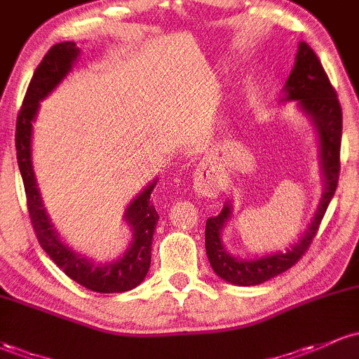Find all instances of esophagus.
I'll return each instance as SVG.
<instances>
[{"label":"esophagus","mask_w":359,"mask_h":359,"mask_svg":"<svg viewBox=\"0 0 359 359\" xmlns=\"http://www.w3.org/2000/svg\"><path fill=\"white\" fill-rule=\"evenodd\" d=\"M195 191L202 196H217L221 191L217 180L212 178L209 175L196 176L195 178Z\"/></svg>","instance_id":"esophagus-1"}]
</instances>
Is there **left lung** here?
Segmentation results:
<instances>
[{
	"label": "left lung",
	"mask_w": 359,
	"mask_h": 359,
	"mask_svg": "<svg viewBox=\"0 0 359 359\" xmlns=\"http://www.w3.org/2000/svg\"><path fill=\"white\" fill-rule=\"evenodd\" d=\"M284 101H296L306 114L318 135L320 168L323 175V194L311 224L303 238L286 252H276L260 258H236L226 252L222 245V227L231 219V203L227 202L221 214L207 219L205 250L209 262L221 279L236 286H257L279 273L286 272L304 255L317 234L323 214L335 194L341 171L342 111L329 76L322 63L306 42H299L296 63L284 86Z\"/></svg>",
	"instance_id": "1"
}]
</instances>
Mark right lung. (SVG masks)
Returning <instances> with one entry per match:
<instances>
[{"label": "right lung", "instance_id": "1", "mask_svg": "<svg viewBox=\"0 0 359 359\" xmlns=\"http://www.w3.org/2000/svg\"><path fill=\"white\" fill-rule=\"evenodd\" d=\"M79 55L80 49L76 48L75 42H60V44L53 46L48 55L42 57L37 70L34 72L24 104L18 113L15 145H17L18 168H20L25 187L27 207H29L30 221H32L34 231H36L42 250L70 279L95 292L130 291L145 279L150 267L152 238L157 221H159V214L150 200L156 181L149 183V187L140 191L125 210L126 224L133 231V240L130 243L128 250L118 260L97 265L95 262L73 252L70 246L60 240L56 229L49 221L48 212L44 209L36 175H34L32 123L37 116L42 99L48 97L60 86L61 80L72 72Z\"/></svg>", "mask_w": 359, "mask_h": 359}]
</instances>
